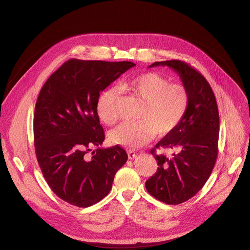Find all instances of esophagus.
<instances>
[{"instance_id":"obj_1","label":"esophagus","mask_w":250,"mask_h":250,"mask_svg":"<svg viewBox=\"0 0 250 250\" xmlns=\"http://www.w3.org/2000/svg\"><path fill=\"white\" fill-rule=\"evenodd\" d=\"M127 155H128V158L131 160V159H134V158H136V154L133 152V151H131V150H128L127 151Z\"/></svg>"}]
</instances>
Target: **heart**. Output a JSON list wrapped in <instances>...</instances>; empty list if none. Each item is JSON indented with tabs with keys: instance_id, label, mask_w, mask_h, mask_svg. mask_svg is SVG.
<instances>
[{
	"instance_id": "b5f03b06",
	"label": "heart",
	"mask_w": 250,
	"mask_h": 250,
	"mask_svg": "<svg viewBox=\"0 0 250 250\" xmlns=\"http://www.w3.org/2000/svg\"><path fill=\"white\" fill-rule=\"evenodd\" d=\"M123 89L142 102L139 122H125L110 132L113 145L138 148L150 141L156 133L165 135L173 131L183 120L189 106L187 88L155 72H147L123 83ZM119 92L114 87L104 90L97 103L100 120L112 125L117 120Z\"/></svg>"
}]
</instances>
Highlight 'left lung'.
<instances>
[{
    "label": "left lung",
    "instance_id": "1",
    "mask_svg": "<svg viewBox=\"0 0 250 250\" xmlns=\"http://www.w3.org/2000/svg\"><path fill=\"white\" fill-rule=\"evenodd\" d=\"M168 66L179 75L190 96L188 110L178 126L167 133L151 154L157 161L156 173L146 182L148 193L168 205H178L194 197L206 184L218 157L219 110L205 77L180 60L154 62L149 66ZM157 148L175 149L170 159L157 156Z\"/></svg>",
    "mask_w": 250,
    "mask_h": 250
}]
</instances>
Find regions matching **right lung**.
<instances>
[{"label":"right lung","instance_id":"add662e5","mask_svg":"<svg viewBox=\"0 0 250 250\" xmlns=\"http://www.w3.org/2000/svg\"><path fill=\"white\" fill-rule=\"evenodd\" d=\"M133 66L70 59L41 90L33 118L35 154L50 189L70 205L87 208L100 202L127 160L118 146L99 147L104 132L97 103L100 93ZM94 146L98 148L90 156Z\"/></svg>","mask_w":250,"mask_h":250}]
</instances>
